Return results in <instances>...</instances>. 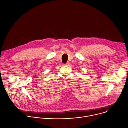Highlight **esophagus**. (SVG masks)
<instances>
[{
	"label": "esophagus",
	"mask_w": 128,
	"mask_h": 128,
	"mask_svg": "<svg viewBox=\"0 0 128 128\" xmlns=\"http://www.w3.org/2000/svg\"><path fill=\"white\" fill-rule=\"evenodd\" d=\"M69 64H70L69 62H67L66 64H65V65H66V66H68V65H69Z\"/></svg>",
	"instance_id": "34e87169"
}]
</instances>
